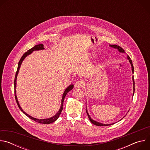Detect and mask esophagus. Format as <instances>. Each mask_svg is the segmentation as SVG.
<instances>
[{
	"instance_id": "34e87169",
	"label": "esophagus",
	"mask_w": 150,
	"mask_h": 150,
	"mask_svg": "<svg viewBox=\"0 0 150 150\" xmlns=\"http://www.w3.org/2000/svg\"><path fill=\"white\" fill-rule=\"evenodd\" d=\"M83 83H84V82L82 80H78L75 83V87L76 88L82 87L83 85Z\"/></svg>"
}]
</instances>
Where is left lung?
<instances>
[{
  "mask_svg": "<svg viewBox=\"0 0 150 150\" xmlns=\"http://www.w3.org/2000/svg\"><path fill=\"white\" fill-rule=\"evenodd\" d=\"M110 47H113V48H115V49H117L119 52L120 53H125V50L121 47H120L119 46H117V45H109ZM127 59L129 60L131 65V67H132V73L134 74V66H133V64H132V62L130 58V57L129 56H127ZM132 80H133V86H134V93H133V96L134 94V92H135V82H134V76H132ZM86 109V112H87V114L88 115V117L90 119V120L91 121V122L92 123H93L94 125H96V126H109V125H113V123H112V124H103V123H100V122H96L95 120H94L93 119H92L91 118V117L90 116L88 112H87V110Z\"/></svg>",
  "mask_w": 150,
  "mask_h": 150,
  "instance_id": "8db88e82",
  "label": "left lung"
}]
</instances>
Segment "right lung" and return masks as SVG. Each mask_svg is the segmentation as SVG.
<instances>
[{
  "label": "right lung",
  "instance_id": "add662e5",
  "mask_svg": "<svg viewBox=\"0 0 150 150\" xmlns=\"http://www.w3.org/2000/svg\"><path fill=\"white\" fill-rule=\"evenodd\" d=\"M45 48H44V46L42 44H40V45H37L35 46H34L33 48H31V49L28 50L27 52H25L23 56L21 57L20 60L19 61V63H18V68H17V71H16V74H15V80H14V88H15V100H16V103L18 105V108H19V109L21 110V112H23L27 116H28L29 118H30L31 119L34 120L35 122H38L39 123H42V124H49V123H52L54 122H55L59 117V115H60L62 110H63V101H64V99H65V97L66 96V95L67 94V93L71 91V90L73 89V87H74V85H70L69 86L66 88V90H65V91H64L63 93V96H62V103H61V106H60V109H59V110L58 111V112L54 115L53 116V117H50V118H48V119H36V118H34V117H33L32 116L28 115L27 113H26L25 112L23 111V110L22 109V108H21V106L19 105V104L18 103V99H17V97H16V90H15V88H16V78H17V75H18V74L19 72V68H20V67L21 65V64H22V62L24 60V59L29 54H30L33 51H35V50H43Z\"/></svg>",
  "mask_w": 150,
  "mask_h": 150
}]
</instances>
